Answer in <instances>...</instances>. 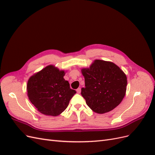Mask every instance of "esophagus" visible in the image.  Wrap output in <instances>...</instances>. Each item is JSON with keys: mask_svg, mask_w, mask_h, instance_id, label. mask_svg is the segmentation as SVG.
<instances>
[{"mask_svg": "<svg viewBox=\"0 0 155 155\" xmlns=\"http://www.w3.org/2000/svg\"><path fill=\"white\" fill-rule=\"evenodd\" d=\"M76 91H77V92H78V94L80 93V92H81V88H77Z\"/></svg>", "mask_w": 155, "mask_h": 155, "instance_id": "esophagus-1", "label": "esophagus"}]
</instances>
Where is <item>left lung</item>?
<instances>
[{
  "mask_svg": "<svg viewBox=\"0 0 155 155\" xmlns=\"http://www.w3.org/2000/svg\"><path fill=\"white\" fill-rule=\"evenodd\" d=\"M85 87L81 96L95 112L104 114L118 106L125 95L126 75L114 63L95 60L89 68L81 70Z\"/></svg>",
  "mask_w": 155,
  "mask_h": 155,
  "instance_id": "obj_1",
  "label": "left lung"
}]
</instances>
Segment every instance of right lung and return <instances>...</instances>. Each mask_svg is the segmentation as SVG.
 <instances>
[{"label":"right lung","instance_id":"obj_1","mask_svg":"<svg viewBox=\"0 0 155 155\" xmlns=\"http://www.w3.org/2000/svg\"><path fill=\"white\" fill-rule=\"evenodd\" d=\"M64 72L52 65L32 76L27 84L28 96L42 114L56 116L67 109L76 91L63 78Z\"/></svg>","mask_w":155,"mask_h":155}]
</instances>
